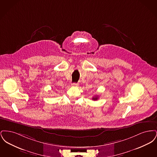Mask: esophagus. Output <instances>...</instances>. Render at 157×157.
Segmentation results:
<instances>
[{
  "instance_id": "obj_1",
  "label": "esophagus",
  "mask_w": 157,
  "mask_h": 157,
  "mask_svg": "<svg viewBox=\"0 0 157 157\" xmlns=\"http://www.w3.org/2000/svg\"><path fill=\"white\" fill-rule=\"evenodd\" d=\"M72 85L73 86H76L78 85V83H73L72 84Z\"/></svg>"
}]
</instances>
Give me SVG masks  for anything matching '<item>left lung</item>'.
<instances>
[{
    "mask_svg": "<svg viewBox=\"0 0 157 157\" xmlns=\"http://www.w3.org/2000/svg\"><path fill=\"white\" fill-rule=\"evenodd\" d=\"M98 99V96H97V95L92 98V99H93V100H94V101H97Z\"/></svg>",
    "mask_w": 157,
    "mask_h": 157,
    "instance_id": "8db88e82",
    "label": "left lung"
}]
</instances>
